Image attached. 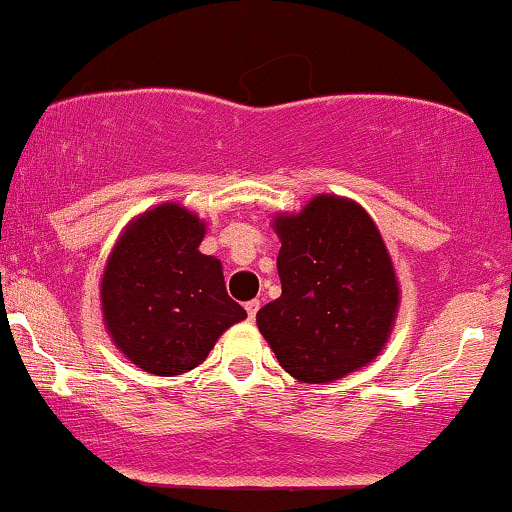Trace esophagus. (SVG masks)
I'll return each instance as SVG.
<instances>
[{
	"label": "esophagus",
	"instance_id": "1",
	"mask_svg": "<svg viewBox=\"0 0 512 512\" xmlns=\"http://www.w3.org/2000/svg\"><path fill=\"white\" fill-rule=\"evenodd\" d=\"M257 310H260V300H250V303H245V312H248V319H255Z\"/></svg>",
	"mask_w": 512,
	"mask_h": 512
}]
</instances>
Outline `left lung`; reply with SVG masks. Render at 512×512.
<instances>
[{
  "mask_svg": "<svg viewBox=\"0 0 512 512\" xmlns=\"http://www.w3.org/2000/svg\"><path fill=\"white\" fill-rule=\"evenodd\" d=\"M274 226L281 295L257 312V326L281 367L305 384H326L372 362L391 334L398 281L369 214L319 195Z\"/></svg>",
  "mask_w": 512,
  "mask_h": 512,
  "instance_id": "1",
  "label": "left lung"
}]
</instances>
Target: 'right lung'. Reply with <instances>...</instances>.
<instances>
[{
	"label": "right lung",
	"mask_w": 512,
	"mask_h": 512,
	"mask_svg": "<svg viewBox=\"0 0 512 512\" xmlns=\"http://www.w3.org/2000/svg\"><path fill=\"white\" fill-rule=\"evenodd\" d=\"M205 224L178 205L155 207L119 238L102 276V310L123 355L174 377L200 365L248 312L226 293L221 262L202 255Z\"/></svg>",
	"instance_id": "right-lung-1"
}]
</instances>
